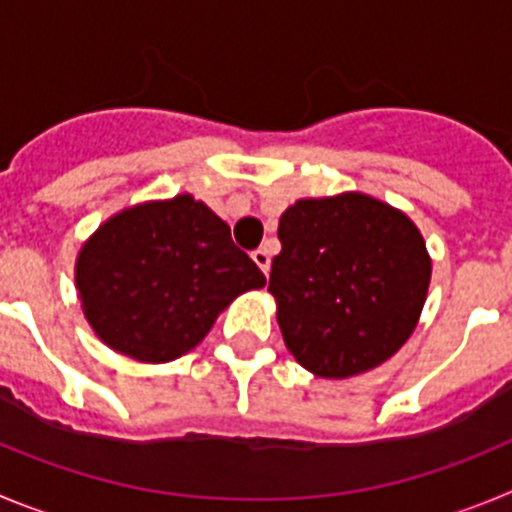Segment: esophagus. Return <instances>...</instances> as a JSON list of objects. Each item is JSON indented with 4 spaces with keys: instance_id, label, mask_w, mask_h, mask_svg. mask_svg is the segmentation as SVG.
<instances>
[{
    "instance_id": "1",
    "label": "esophagus",
    "mask_w": 512,
    "mask_h": 512,
    "mask_svg": "<svg viewBox=\"0 0 512 512\" xmlns=\"http://www.w3.org/2000/svg\"><path fill=\"white\" fill-rule=\"evenodd\" d=\"M252 260H255V265L260 267L262 273H270V252L265 250V247H260V250L252 252Z\"/></svg>"
}]
</instances>
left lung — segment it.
Instances as JSON below:
<instances>
[{"mask_svg":"<svg viewBox=\"0 0 512 512\" xmlns=\"http://www.w3.org/2000/svg\"><path fill=\"white\" fill-rule=\"evenodd\" d=\"M278 239L267 290L285 344L306 370L359 375L403 347L431 280L408 216L362 193L306 199L280 216Z\"/></svg>","mask_w":512,"mask_h":512,"instance_id":"1","label":"left lung"}]
</instances>
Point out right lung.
Instances as JSON below:
<instances>
[{"mask_svg": "<svg viewBox=\"0 0 512 512\" xmlns=\"http://www.w3.org/2000/svg\"><path fill=\"white\" fill-rule=\"evenodd\" d=\"M265 275L227 224L193 196L109 219L76 262V288L101 342L140 362H170L209 334L239 293Z\"/></svg>", "mask_w": 512, "mask_h": 512, "instance_id": "right-lung-1", "label": "right lung"}]
</instances>
